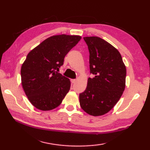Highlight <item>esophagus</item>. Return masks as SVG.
<instances>
[{"label":"esophagus","mask_w":150,"mask_h":150,"mask_svg":"<svg viewBox=\"0 0 150 150\" xmlns=\"http://www.w3.org/2000/svg\"><path fill=\"white\" fill-rule=\"evenodd\" d=\"M76 81H77V79H71V82L72 84H74V83H75Z\"/></svg>","instance_id":"1"}]
</instances>
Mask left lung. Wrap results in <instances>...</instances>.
<instances>
[{
	"mask_svg": "<svg viewBox=\"0 0 150 150\" xmlns=\"http://www.w3.org/2000/svg\"><path fill=\"white\" fill-rule=\"evenodd\" d=\"M89 52L90 72L84 92L79 95L81 108L94 116L108 112L120 99L126 86V69L120 52L99 37H84Z\"/></svg>",
	"mask_w": 150,
	"mask_h": 150,
	"instance_id": "obj_1",
	"label": "left lung"
}]
</instances>
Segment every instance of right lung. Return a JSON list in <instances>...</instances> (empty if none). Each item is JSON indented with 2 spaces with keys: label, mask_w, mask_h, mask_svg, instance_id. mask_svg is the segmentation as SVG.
<instances>
[{
  "label": "right lung",
  "mask_w": 150,
  "mask_h": 150,
  "mask_svg": "<svg viewBox=\"0 0 150 150\" xmlns=\"http://www.w3.org/2000/svg\"><path fill=\"white\" fill-rule=\"evenodd\" d=\"M81 39L79 35H53L28 53L22 65L21 81L25 94L36 108H55L69 92V79L57 71L65 55Z\"/></svg>",
  "instance_id": "right-lung-1"
}]
</instances>
